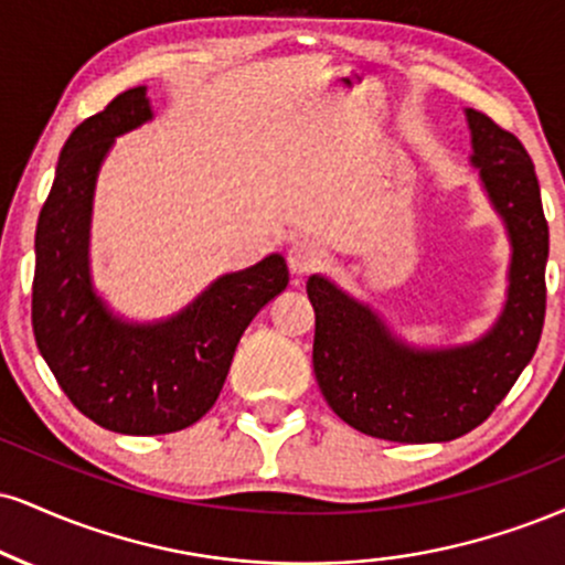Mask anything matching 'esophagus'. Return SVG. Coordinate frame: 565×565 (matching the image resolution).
I'll return each instance as SVG.
<instances>
[{
	"mask_svg": "<svg viewBox=\"0 0 565 565\" xmlns=\"http://www.w3.org/2000/svg\"><path fill=\"white\" fill-rule=\"evenodd\" d=\"M323 257H326V253L321 249V244H316L310 239H300L289 247V255H287L289 270L295 276H308V274H312V270L321 268Z\"/></svg>",
	"mask_w": 565,
	"mask_h": 565,
	"instance_id": "1",
	"label": "esophagus"
}]
</instances>
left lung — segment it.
<instances>
[{
    "label": "left lung",
    "instance_id": "1",
    "mask_svg": "<svg viewBox=\"0 0 565 565\" xmlns=\"http://www.w3.org/2000/svg\"><path fill=\"white\" fill-rule=\"evenodd\" d=\"M471 166L511 242L508 291L498 321L479 339L416 348L369 302L310 276L316 310L312 371L326 403L352 429L390 441H450L484 424L532 360L545 323L550 249L540 181L513 134L466 110Z\"/></svg>",
    "mask_w": 565,
    "mask_h": 565
}]
</instances>
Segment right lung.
<instances>
[{
	"instance_id": "1",
	"label": "right lung",
	"mask_w": 565,
	"mask_h": 565,
	"mask_svg": "<svg viewBox=\"0 0 565 565\" xmlns=\"http://www.w3.org/2000/svg\"><path fill=\"white\" fill-rule=\"evenodd\" d=\"M152 118L147 86H136L67 136L39 213L31 302L39 352L67 399L102 429L134 437L181 431L205 416L244 329L289 284L276 253L145 323L118 316L94 289L88 242L99 168L118 136Z\"/></svg>"
}]
</instances>
